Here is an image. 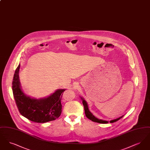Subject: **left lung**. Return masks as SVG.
<instances>
[{
    "instance_id": "8db88e82",
    "label": "left lung",
    "mask_w": 150,
    "mask_h": 150,
    "mask_svg": "<svg viewBox=\"0 0 150 150\" xmlns=\"http://www.w3.org/2000/svg\"><path fill=\"white\" fill-rule=\"evenodd\" d=\"M81 98V100H83V106H84V107L85 114H86V116L87 118H88L89 120H92V121H94V122H98V123H100V124H107V123H108V121L98 119L97 117H96L94 116H93V114L89 111V110L88 109V104H87L86 102L84 99H83L82 98ZM122 116H122L120 117L117 118L116 119H115V120H111L110 122L111 123L116 122V121L119 120V119H120L121 117H122Z\"/></svg>"
}]
</instances>
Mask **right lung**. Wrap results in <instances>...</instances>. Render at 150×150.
Returning <instances> with one entry per match:
<instances>
[{
  "mask_svg": "<svg viewBox=\"0 0 150 150\" xmlns=\"http://www.w3.org/2000/svg\"><path fill=\"white\" fill-rule=\"evenodd\" d=\"M17 67L12 81L14 100L20 114L31 121L44 123L56 120L61 114V97L64 89H58L47 98L37 100L26 96L20 87Z\"/></svg>",
  "mask_w": 150,
  "mask_h": 150,
  "instance_id": "add662e5",
  "label": "right lung"
}]
</instances>
